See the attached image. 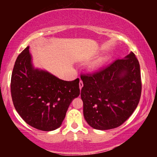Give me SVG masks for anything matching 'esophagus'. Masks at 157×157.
<instances>
[{
	"instance_id": "34e87169",
	"label": "esophagus",
	"mask_w": 157,
	"mask_h": 157,
	"mask_svg": "<svg viewBox=\"0 0 157 157\" xmlns=\"http://www.w3.org/2000/svg\"><path fill=\"white\" fill-rule=\"evenodd\" d=\"M79 89H82V87H83V82H82V80L79 81Z\"/></svg>"
}]
</instances>
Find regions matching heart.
<instances>
[{
    "instance_id": "obj_1",
    "label": "heart",
    "mask_w": 157,
    "mask_h": 157,
    "mask_svg": "<svg viewBox=\"0 0 157 157\" xmlns=\"http://www.w3.org/2000/svg\"><path fill=\"white\" fill-rule=\"evenodd\" d=\"M107 59H108L107 57L102 58V59H100L98 61H97L96 62L94 63L91 66H90V71H97L98 69H99L101 67V66L104 64L106 61L107 60Z\"/></svg>"
}]
</instances>
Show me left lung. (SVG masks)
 Returning <instances> with one entry per match:
<instances>
[{"instance_id": "obj_1", "label": "left lung", "mask_w": 157, "mask_h": 157, "mask_svg": "<svg viewBox=\"0 0 157 157\" xmlns=\"http://www.w3.org/2000/svg\"><path fill=\"white\" fill-rule=\"evenodd\" d=\"M82 76L84 116L93 128L119 127L139 105L142 84L139 62L134 52L99 71Z\"/></svg>"}]
</instances>
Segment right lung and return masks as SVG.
Masks as SVG:
<instances>
[{"instance_id":"add662e5","label":"right lung","mask_w":157,"mask_h":157,"mask_svg":"<svg viewBox=\"0 0 157 157\" xmlns=\"http://www.w3.org/2000/svg\"><path fill=\"white\" fill-rule=\"evenodd\" d=\"M79 78L64 81L46 71L34 68L28 46L18 55L13 68V104L29 125L52 131L61 126L69 105L79 96Z\"/></svg>"}]
</instances>
